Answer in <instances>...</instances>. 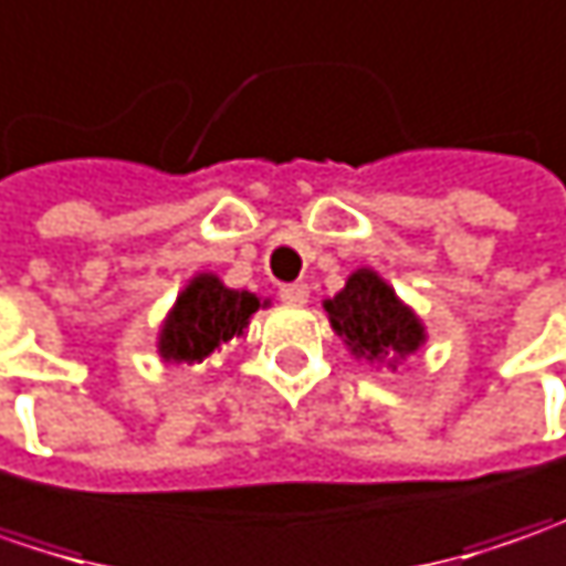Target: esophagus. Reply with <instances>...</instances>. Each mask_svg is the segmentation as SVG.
I'll use <instances>...</instances> for the list:
<instances>
[{"label":"esophagus","mask_w":566,"mask_h":566,"mask_svg":"<svg viewBox=\"0 0 566 566\" xmlns=\"http://www.w3.org/2000/svg\"><path fill=\"white\" fill-rule=\"evenodd\" d=\"M279 297H282L287 307H304V304H307V297H310V287H307V284H301V282L282 284Z\"/></svg>","instance_id":"esophagus-1"}]
</instances>
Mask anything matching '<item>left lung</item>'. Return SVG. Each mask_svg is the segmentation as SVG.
Instances as JSON below:
<instances>
[{
	"label": "left lung",
	"mask_w": 566,
	"mask_h": 566,
	"mask_svg": "<svg viewBox=\"0 0 566 566\" xmlns=\"http://www.w3.org/2000/svg\"><path fill=\"white\" fill-rule=\"evenodd\" d=\"M335 335L355 357L386 364L396 370L399 360L411 357L424 342L428 329L421 316L396 294V287L374 269H355L345 287L323 301Z\"/></svg>",
	"instance_id": "1"
}]
</instances>
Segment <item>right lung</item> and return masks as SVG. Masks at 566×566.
Segmentation results:
<instances>
[{"label": "right lung", "mask_w": 566, "mask_h": 566, "mask_svg": "<svg viewBox=\"0 0 566 566\" xmlns=\"http://www.w3.org/2000/svg\"><path fill=\"white\" fill-rule=\"evenodd\" d=\"M259 307H269V301L228 287L214 272H199L160 323L158 355L174 364H202L211 352L243 335Z\"/></svg>", "instance_id": "1"}]
</instances>
